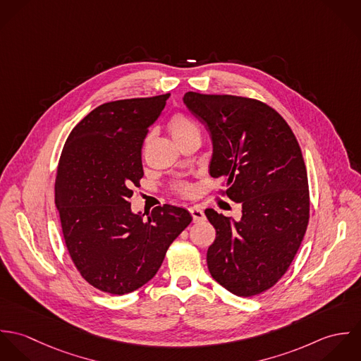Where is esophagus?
I'll use <instances>...</instances> for the list:
<instances>
[{
    "label": "esophagus",
    "mask_w": 361,
    "mask_h": 361,
    "mask_svg": "<svg viewBox=\"0 0 361 361\" xmlns=\"http://www.w3.org/2000/svg\"><path fill=\"white\" fill-rule=\"evenodd\" d=\"M189 212H190V215L193 216V221L195 222H200V221H203L206 216H204V212H203V209L200 208V207H190L189 208Z\"/></svg>",
    "instance_id": "34e87169"
}]
</instances>
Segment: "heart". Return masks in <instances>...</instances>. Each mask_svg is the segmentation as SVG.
Listing matches in <instances>:
<instances>
[{
	"mask_svg": "<svg viewBox=\"0 0 361 361\" xmlns=\"http://www.w3.org/2000/svg\"><path fill=\"white\" fill-rule=\"evenodd\" d=\"M168 130H169L172 139L176 143H180L182 140H185L189 136L200 133L199 126L196 125V122L192 118H189L188 115L182 114V112H176V114H173L169 118V121H168ZM179 192L186 195V193L190 192V186L180 185L179 186Z\"/></svg>",
	"mask_w": 361,
	"mask_h": 361,
	"instance_id": "1",
	"label": "heart"
}]
</instances>
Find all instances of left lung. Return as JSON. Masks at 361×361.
<instances>
[{
  "instance_id": "1",
  "label": "left lung",
  "mask_w": 361,
  "mask_h": 361,
  "mask_svg": "<svg viewBox=\"0 0 361 361\" xmlns=\"http://www.w3.org/2000/svg\"><path fill=\"white\" fill-rule=\"evenodd\" d=\"M183 103L211 135L209 175L226 179L222 193L242 204L239 221L204 211L216 231L208 271L236 296L262 293L288 271L307 229L309 180L300 146L286 121L255 99L188 92Z\"/></svg>"
}]
</instances>
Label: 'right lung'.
Returning <instances> with one entry per match:
<instances>
[{
  "mask_svg": "<svg viewBox=\"0 0 361 361\" xmlns=\"http://www.w3.org/2000/svg\"><path fill=\"white\" fill-rule=\"evenodd\" d=\"M169 93L105 103L69 133L55 178V206L66 249L96 289L130 293L159 269L171 243L192 222L180 207L133 214L132 188L143 178L142 147Z\"/></svg>",
  "mask_w": 361,
  "mask_h": 361,
  "instance_id": "right-lung-1",
  "label": "right lung"
}]
</instances>
